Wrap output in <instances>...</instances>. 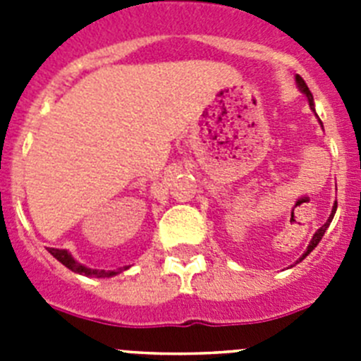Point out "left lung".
Segmentation results:
<instances>
[{"label":"left lung","mask_w":361,"mask_h":361,"mask_svg":"<svg viewBox=\"0 0 361 361\" xmlns=\"http://www.w3.org/2000/svg\"><path fill=\"white\" fill-rule=\"evenodd\" d=\"M296 85H298V88H300V92H302V94L305 95V97H307V101H309V108H311L312 111H314V116H317V110H314V99H312V94H311V90H309L307 88V85H305V81L302 78H300V75H296ZM322 124V123H320ZM334 213H336V202H334V206H333V212H331V215H329V219H327V222H325L324 226H322L320 229H318L317 233H314V235H312V238H311V242H309V245H307V250L304 251V255H302V257L298 258V262H302V260H304L305 257H307L309 253H311L312 250H314V247H317L318 245V242L322 240V237H324V233L327 231V228H329V224H331V220H333V216H334Z\"/></svg>","instance_id":"left-lung-1"}]
</instances>
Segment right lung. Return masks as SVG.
Wrapping results in <instances>:
<instances>
[{
	"label": "right lung",
	"mask_w": 361,
	"mask_h": 361,
	"mask_svg": "<svg viewBox=\"0 0 361 361\" xmlns=\"http://www.w3.org/2000/svg\"><path fill=\"white\" fill-rule=\"evenodd\" d=\"M49 253L52 255L54 258H57L63 266L68 267L70 271L78 273V275L90 276V279H110V276L119 275V271H104V269H92V267H86L82 264H79L72 255L66 250H56V247H49Z\"/></svg>",
	"instance_id": "1"
}]
</instances>
